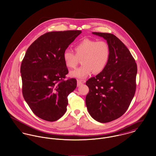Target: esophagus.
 <instances>
[{"label": "esophagus", "instance_id": "obj_1", "mask_svg": "<svg viewBox=\"0 0 156 156\" xmlns=\"http://www.w3.org/2000/svg\"><path fill=\"white\" fill-rule=\"evenodd\" d=\"M77 86H80L83 85V82L82 80H77Z\"/></svg>", "mask_w": 156, "mask_h": 156}]
</instances>
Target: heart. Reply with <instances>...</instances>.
Segmentation results:
<instances>
[{
    "mask_svg": "<svg viewBox=\"0 0 156 156\" xmlns=\"http://www.w3.org/2000/svg\"><path fill=\"white\" fill-rule=\"evenodd\" d=\"M74 54L70 51L63 53L62 59L68 69H74L79 59L83 65L80 68L70 72L72 77L83 79L92 72L98 74L106 67L110 57V47L105 41H97L85 39L77 43L74 48Z\"/></svg>",
    "mask_w": 156,
    "mask_h": 156,
    "instance_id": "obj_1",
    "label": "heart"
}]
</instances>
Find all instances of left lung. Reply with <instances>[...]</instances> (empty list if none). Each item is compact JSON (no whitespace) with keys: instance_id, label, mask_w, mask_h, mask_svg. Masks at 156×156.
<instances>
[{"instance_id":"1","label":"left lung","mask_w":156,"mask_h":156,"mask_svg":"<svg viewBox=\"0 0 156 156\" xmlns=\"http://www.w3.org/2000/svg\"><path fill=\"white\" fill-rule=\"evenodd\" d=\"M110 47L105 69L86 82L89 89L86 105L91 117L107 123L121 117L128 110L136 90L137 66L127 47L111 33L93 32Z\"/></svg>"}]
</instances>
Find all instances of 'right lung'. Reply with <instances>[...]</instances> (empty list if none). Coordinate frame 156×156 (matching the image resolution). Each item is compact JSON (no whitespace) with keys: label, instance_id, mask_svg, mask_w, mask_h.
Masks as SVG:
<instances>
[{"label":"right lung","instance_id":"right-lung-1","mask_svg":"<svg viewBox=\"0 0 156 156\" xmlns=\"http://www.w3.org/2000/svg\"><path fill=\"white\" fill-rule=\"evenodd\" d=\"M80 30L51 31L28 47L20 72L23 95L30 109L43 120L54 122L66 112L68 95L77 86L76 79L65 80L69 70L62 55Z\"/></svg>","mask_w":156,"mask_h":156}]
</instances>
